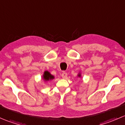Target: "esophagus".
Here are the masks:
<instances>
[{
	"label": "esophagus",
	"instance_id": "34e87169",
	"mask_svg": "<svg viewBox=\"0 0 125 125\" xmlns=\"http://www.w3.org/2000/svg\"><path fill=\"white\" fill-rule=\"evenodd\" d=\"M62 77L63 79H65V78L67 77V73H65V72H63V73L62 74Z\"/></svg>",
	"mask_w": 125,
	"mask_h": 125
}]
</instances>
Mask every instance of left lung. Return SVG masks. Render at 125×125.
Instances as JSON below:
<instances>
[{"label": "left lung", "instance_id": "1", "mask_svg": "<svg viewBox=\"0 0 125 125\" xmlns=\"http://www.w3.org/2000/svg\"><path fill=\"white\" fill-rule=\"evenodd\" d=\"M77 77H79V78H80V77H82L81 73H79V74H77Z\"/></svg>", "mask_w": 125, "mask_h": 125}]
</instances>
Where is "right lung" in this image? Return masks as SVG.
Wrapping results in <instances>:
<instances>
[{
  "mask_svg": "<svg viewBox=\"0 0 125 125\" xmlns=\"http://www.w3.org/2000/svg\"><path fill=\"white\" fill-rule=\"evenodd\" d=\"M42 78L45 82H47L49 81V80H52V79H54V76L52 75L49 71H45L43 73V74Z\"/></svg>",
  "mask_w": 125,
  "mask_h": 125,
  "instance_id": "1",
  "label": "right lung"
}]
</instances>
